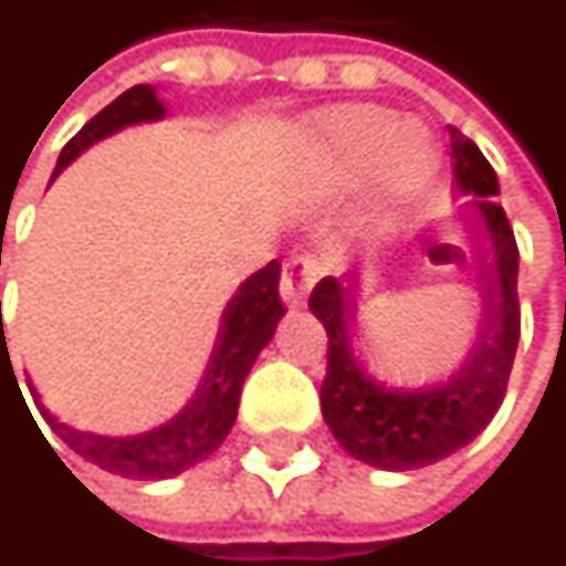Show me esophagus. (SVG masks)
<instances>
[{
    "label": "esophagus",
    "mask_w": 566,
    "mask_h": 566,
    "mask_svg": "<svg viewBox=\"0 0 566 566\" xmlns=\"http://www.w3.org/2000/svg\"><path fill=\"white\" fill-rule=\"evenodd\" d=\"M317 279H321V262H317V255H291V259L284 262L279 291H282V297L287 304H304L307 291L314 287Z\"/></svg>",
    "instance_id": "34e87169"
}]
</instances>
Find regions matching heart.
Wrapping results in <instances>:
<instances>
[{
	"label": "heart",
	"instance_id": "1",
	"mask_svg": "<svg viewBox=\"0 0 566 566\" xmlns=\"http://www.w3.org/2000/svg\"><path fill=\"white\" fill-rule=\"evenodd\" d=\"M324 147L331 157L354 172L387 164V172L402 186H419L436 167L432 144L422 127L399 124L384 107H344L321 124Z\"/></svg>",
	"mask_w": 566,
	"mask_h": 566
}]
</instances>
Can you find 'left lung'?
<instances>
[{
	"instance_id": "obj_1",
	"label": "left lung",
	"mask_w": 566,
	"mask_h": 566,
	"mask_svg": "<svg viewBox=\"0 0 566 566\" xmlns=\"http://www.w3.org/2000/svg\"><path fill=\"white\" fill-rule=\"evenodd\" d=\"M455 186L479 212L472 222V269L482 291V327L459 374L432 390H390L377 384L354 357L357 291L360 282L321 279L307 307L327 331V374L321 384V412L334 439L360 462L406 472L432 465L469 446L499 412L509 390L511 364L521 337L517 307V242L502 209L499 179L482 150L449 127ZM465 262V252H462Z\"/></svg>"
}]
</instances>
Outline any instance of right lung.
<instances>
[{
	"label": "right lung",
	"mask_w": 566,
	"mask_h": 566,
	"mask_svg": "<svg viewBox=\"0 0 566 566\" xmlns=\"http://www.w3.org/2000/svg\"><path fill=\"white\" fill-rule=\"evenodd\" d=\"M164 114L167 111L157 101V91L150 84H137V87L124 91L117 101H111L97 117H91L64 144L52 179L91 144H97V140H104V137L130 127V124L160 120ZM279 279H282V265L269 262L262 272H255L249 282H242L235 297L226 304L219 340H216V350H212V360L206 367L199 390L172 416L170 422H164L150 432H140V436H117L114 439V436L77 432V429L57 422L49 409H42V416L77 455H84L87 462L101 465L111 475L157 482V479H170V475L192 469L196 462L212 455L222 446V439L229 436V429L239 416L242 384H245L255 357L272 340V334L282 321L284 307L282 297H279Z\"/></svg>",
	"instance_id": "right-lung-1"
}]
</instances>
